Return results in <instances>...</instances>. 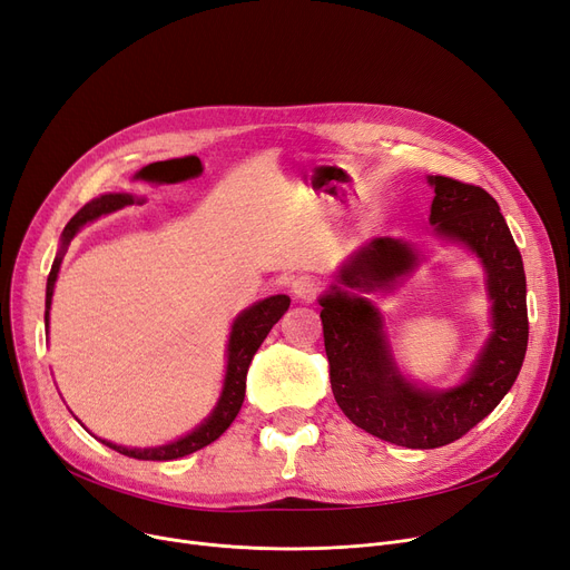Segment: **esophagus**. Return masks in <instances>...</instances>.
I'll use <instances>...</instances> for the list:
<instances>
[{"instance_id": "obj_1", "label": "esophagus", "mask_w": 570, "mask_h": 570, "mask_svg": "<svg viewBox=\"0 0 570 570\" xmlns=\"http://www.w3.org/2000/svg\"><path fill=\"white\" fill-rule=\"evenodd\" d=\"M291 288H293L295 298L303 301V303H312L316 298V293H318V282L309 275H301V277L293 279Z\"/></svg>"}]
</instances>
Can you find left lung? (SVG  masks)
I'll return each mask as SVG.
<instances>
[{"mask_svg": "<svg viewBox=\"0 0 570 570\" xmlns=\"http://www.w3.org/2000/svg\"><path fill=\"white\" fill-rule=\"evenodd\" d=\"M435 193L429 224L480 258L491 301V333L461 384L419 386L393 358L384 316L367 293H391L422 265L412 242L375 237L337 269L318 295L331 386L350 422L407 450H435L465 435L497 407L522 370L529 316L524 263L499 203L450 177H429Z\"/></svg>", "mask_w": 570, "mask_h": 570, "instance_id": "1", "label": "left lung"}]
</instances>
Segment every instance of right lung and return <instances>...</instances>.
Listing matches in <instances>:
<instances>
[{"instance_id": "add662e5", "label": "right lung", "mask_w": 570, "mask_h": 570, "mask_svg": "<svg viewBox=\"0 0 570 570\" xmlns=\"http://www.w3.org/2000/svg\"><path fill=\"white\" fill-rule=\"evenodd\" d=\"M137 203V197L130 193H107L95 197L86 207H81L77 214L71 216L69 224L62 230L60 237V252L53 261L51 275H48L46 282V314L43 321L48 326V312H51V303H53V288L58 282V272H60V263L67 254V246L73 239L83 226L92 224L105 214H111L116 209H122ZM291 298L284 293L279 295H269L265 301L254 303L252 307H246L244 312L237 314V318L233 321L230 326V337H228V346H226V380H224V389H220V395L216 401V407L212 410V414L205 419L200 426H195L190 433L177 438L175 442L160 444V448H122V444L109 442L97 438L107 448L132 456V459H141V461H171V459H181L186 454H193L197 450L207 448L216 438H220L226 433V429L235 422V416L244 403V391H246V373H249V365L254 354L258 352V346L263 344V340L267 337V333L272 331V326L284 316V312L288 309Z\"/></svg>"}]
</instances>
